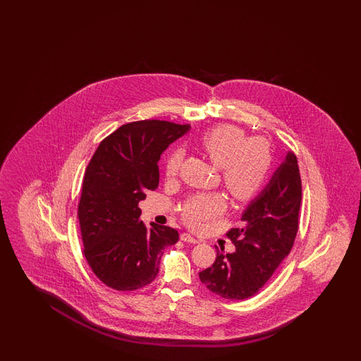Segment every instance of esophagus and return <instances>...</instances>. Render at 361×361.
<instances>
[{
    "label": "esophagus",
    "mask_w": 361,
    "mask_h": 361,
    "mask_svg": "<svg viewBox=\"0 0 361 361\" xmlns=\"http://www.w3.org/2000/svg\"><path fill=\"white\" fill-rule=\"evenodd\" d=\"M180 240L184 241V243H191V244H199L200 243L199 238H193V236H191V235L187 233V232H183V233L180 235Z\"/></svg>",
    "instance_id": "esophagus-1"
}]
</instances>
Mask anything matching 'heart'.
Returning <instances> with one entry per match:
<instances>
[{
	"label": "heart",
	"instance_id": "b5f03b06",
	"mask_svg": "<svg viewBox=\"0 0 361 361\" xmlns=\"http://www.w3.org/2000/svg\"><path fill=\"white\" fill-rule=\"evenodd\" d=\"M200 146L209 160L221 169L223 185L233 199L249 202L259 195L272 166V149L266 139L246 138L244 129L222 123L207 130L200 139ZM182 161V151L177 149L170 154L165 165L166 177H177ZM223 209L224 202L219 195L202 193L184 204L182 216L190 227L201 230Z\"/></svg>",
	"mask_w": 361,
	"mask_h": 361
}]
</instances>
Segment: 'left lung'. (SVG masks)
I'll use <instances>...</instances> for the list:
<instances>
[{"label":"left lung","mask_w":361,"mask_h":361,"mask_svg":"<svg viewBox=\"0 0 361 361\" xmlns=\"http://www.w3.org/2000/svg\"><path fill=\"white\" fill-rule=\"evenodd\" d=\"M302 182L297 157L288 152L269 184L252 200L241 227L227 232L236 252L216 258L199 274L210 292L226 300H246L267 283L290 253L300 224Z\"/></svg>","instance_id":"obj_1"}]
</instances>
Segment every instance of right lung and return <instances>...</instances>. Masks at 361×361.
Segmentation results:
<instances>
[{"label":"right lung","mask_w":361,"mask_h":361,"mask_svg":"<svg viewBox=\"0 0 361 361\" xmlns=\"http://www.w3.org/2000/svg\"><path fill=\"white\" fill-rule=\"evenodd\" d=\"M190 125L145 120L125 123L100 142L85 171L78 221L84 253L102 283L137 290L159 274L164 249L178 231L139 219V201L159 185L157 162Z\"/></svg>","instance_id":"add662e5"}]
</instances>
